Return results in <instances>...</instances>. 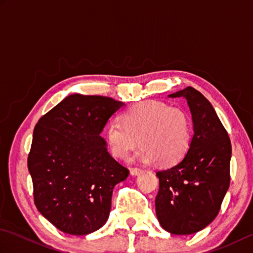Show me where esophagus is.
<instances>
[{
  "label": "esophagus",
  "mask_w": 253,
  "mask_h": 253,
  "mask_svg": "<svg viewBox=\"0 0 253 253\" xmlns=\"http://www.w3.org/2000/svg\"><path fill=\"white\" fill-rule=\"evenodd\" d=\"M141 173H142V169H138V168H132V169H130V174H131L132 176H137V175L141 174Z\"/></svg>",
  "instance_id": "34e87169"
}]
</instances>
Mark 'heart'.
I'll return each mask as SVG.
<instances>
[{"mask_svg":"<svg viewBox=\"0 0 253 253\" xmlns=\"http://www.w3.org/2000/svg\"><path fill=\"white\" fill-rule=\"evenodd\" d=\"M121 122L105 127V140L111 153L126 159L138 144L136 158L142 163L171 166L189 151L192 124L188 113L162 101H143L122 113Z\"/></svg>","mask_w":253,"mask_h":253,"instance_id":"heart-1","label":"heart"}]
</instances>
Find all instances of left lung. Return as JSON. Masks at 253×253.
<instances>
[{
    "label": "left lung",
    "mask_w": 253,
    "mask_h": 253,
    "mask_svg": "<svg viewBox=\"0 0 253 253\" xmlns=\"http://www.w3.org/2000/svg\"><path fill=\"white\" fill-rule=\"evenodd\" d=\"M190 107L193 137L178 164L157 171L160 180L155 211L165 230L190 235L217 216L230 182L232 143L212 104L192 87L170 94Z\"/></svg>",
    "instance_id": "8db88e82"
}]
</instances>
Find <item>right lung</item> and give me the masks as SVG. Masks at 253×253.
Returning a JSON list of instances; mask_svg holds the SVG:
<instances>
[{
    "label": "right lung",
    "instance_id": "obj_1",
    "mask_svg": "<svg viewBox=\"0 0 253 253\" xmlns=\"http://www.w3.org/2000/svg\"><path fill=\"white\" fill-rule=\"evenodd\" d=\"M123 105L109 96L72 94L37 123L28 154L34 200L63 233H93L109 218L113 189L129 169L100 133Z\"/></svg>",
    "mask_w": 253,
    "mask_h": 253
}]
</instances>
